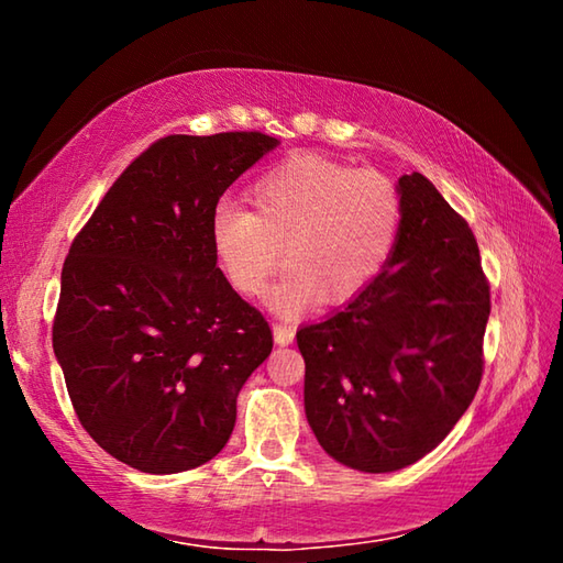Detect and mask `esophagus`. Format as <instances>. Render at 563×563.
Returning <instances> with one entry per match:
<instances>
[{
  "label": "esophagus",
  "mask_w": 563,
  "mask_h": 563,
  "mask_svg": "<svg viewBox=\"0 0 563 563\" xmlns=\"http://www.w3.org/2000/svg\"><path fill=\"white\" fill-rule=\"evenodd\" d=\"M273 338L278 345H290L295 340V330L290 325H283V322H275L273 325Z\"/></svg>",
  "instance_id": "obj_1"
}]
</instances>
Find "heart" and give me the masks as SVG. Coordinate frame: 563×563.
I'll return each mask as SVG.
<instances>
[{
  "instance_id": "obj_1",
  "label": "heart",
  "mask_w": 563,
  "mask_h": 563,
  "mask_svg": "<svg viewBox=\"0 0 563 563\" xmlns=\"http://www.w3.org/2000/svg\"><path fill=\"white\" fill-rule=\"evenodd\" d=\"M253 211L221 201L211 211V247L233 288L255 298L268 288L285 245L288 273L265 295L295 318L325 295L347 302L393 258L402 231V194L375 168L302 154L283 161L247 190Z\"/></svg>"
}]
</instances>
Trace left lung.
Listing matches in <instances>:
<instances>
[{
    "instance_id": "8db88e82",
    "label": "left lung",
    "mask_w": 563,
    "mask_h": 563,
    "mask_svg": "<svg viewBox=\"0 0 563 563\" xmlns=\"http://www.w3.org/2000/svg\"><path fill=\"white\" fill-rule=\"evenodd\" d=\"M402 231L387 268L298 330L305 415L332 460L383 474L440 444L482 383L489 283L464 218L422 174L399 178Z\"/></svg>"
}]
</instances>
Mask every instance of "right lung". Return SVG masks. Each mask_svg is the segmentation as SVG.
Returning <instances> with one entry per match:
<instances>
[{
  "label": "right lung",
  "instance_id": "add662e5",
  "mask_svg": "<svg viewBox=\"0 0 563 563\" xmlns=\"http://www.w3.org/2000/svg\"><path fill=\"white\" fill-rule=\"evenodd\" d=\"M278 146L258 131L158 139L74 238L52 330L74 412L101 450L148 474L206 464L273 350L211 247V211Z\"/></svg>",
  "mask_w": 563,
  "mask_h": 563
}]
</instances>
